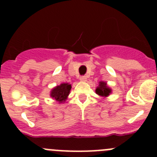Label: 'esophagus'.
Masks as SVG:
<instances>
[{"instance_id": "34e87169", "label": "esophagus", "mask_w": 157, "mask_h": 157, "mask_svg": "<svg viewBox=\"0 0 157 157\" xmlns=\"http://www.w3.org/2000/svg\"><path fill=\"white\" fill-rule=\"evenodd\" d=\"M80 80H81L82 82H86L87 78L86 77V76H81V77H80Z\"/></svg>"}]
</instances>
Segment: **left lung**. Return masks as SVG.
Listing matches in <instances>:
<instances>
[{
    "label": "left lung",
    "mask_w": 157,
    "mask_h": 157,
    "mask_svg": "<svg viewBox=\"0 0 157 157\" xmlns=\"http://www.w3.org/2000/svg\"><path fill=\"white\" fill-rule=\"evenodd\" d=\"M95 92L101 98H106L112 94V90L107 85L106 82L101 81L98 83V86H97L96 88Z\"/></svg>",
    "instance_id": "obj_1"
}]
</instances>
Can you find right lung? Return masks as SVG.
Returning a JSON list of instances; mask_svg holds the SVG:
<instances>
[{
	"mask_svg": "<svg viewBox=\"0 0 157 157\" xmlns=\"http://www.w3.org/2000/svg\"><path fill=\"white\" fill-rule=\"evenodd\" d=\"M71 90V84H69L68 82L61 83L60 85L56 86L51 90L50 97L59 104L64 103L67 99Z\"/></svg>",
	"mask_w": 157,
	"mask_h": 157,
	"instance_id": "1",
	"label": "right lung"
}]
</instances>
